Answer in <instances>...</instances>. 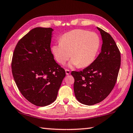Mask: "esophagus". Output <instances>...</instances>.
<instances>
[{
  "mask_svg": "<svg viewBox=\"0 0 133 133\" xmlns=\"http://www.w3.org/2000/svg\"><path fill=\"white\" fill-rule=\"evenodd\" d=\"M65 71H66V75H69L70 74V71L68 69H66L65 70Z\"/></svg>",
  "mask_w": 133,
  "mask_h": 133,
  "instance_id": "34e87169",
  "label": "esophagus"
}]
</instances>
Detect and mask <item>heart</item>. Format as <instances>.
Here are the masks:
<instances>
[{
  "instance_id": "heart-1",
  "label": "heart",
  "mask_w": 133,
  "mask_h": 133,
  "mask_svg": "<svg viewBox=\"0 0 133 133\" xmlns=\"http://www.w3.org/2000/svg\"><path fill=\"white\" fill-rule=\"evenodd\" d=\"M98 48L99 38L95 33L75 29L64 33L51 50L60 64H64L71 56L70 66L85 67L94 61Z\"/></svg>"
}]
</instances>
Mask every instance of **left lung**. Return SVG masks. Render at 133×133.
Segmentation results:
<instances>
[{
	"instance_id": "left-lung-1",
	"label": "left lung",
	"mask_w": 133,
	"mask_h": 133,
	"mask_svg": "<svg viewBox=\"0 0 133 133\" xmlns=\"http://www.w3.org/2000/svg\"><path fill=\"white\" fill-rule=\"evenodd\" d=\"M102 36V51L96 59L82 71H73L74 92L80 103L94 105L105 99L116 84L121 64V56L111 35L97 28Z\"/></svg>"
}]
</instances>
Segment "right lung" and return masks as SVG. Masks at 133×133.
<instances>
[{"instance_id": "obj_1", "label": "right lung", "mask_w": 133, "mask_h": 133, "mask_svg": "<svg viewBox=\"0 0 133 133\" xmlns=\"http://www.w3.org/2000/svg\"><path fill=\"white\" fill-rule=\"evenodd\" d=\"M53 29L36 28L18 42L12 70L16 84L26 100L37 106L50 104L57 98L66 73L54 59L50 43Z\"/></svg>"}]
</instances>
